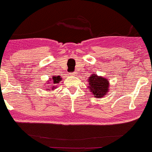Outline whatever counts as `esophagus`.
<instances>
[{
    "instance_id": "esophagus-1",
    "label": "esophagus",
    "mask_w": 152,
    "mask_h": 152,
    "mask_svg": "<svg viewBox=\"0 0 152 152\" xmlns=\"http://www.w3.org/2000/svg\"><path fill=\"white\" fill-rule=\"evenodd\" d=\"M71 75H72V76H76V73H71Z\"/></svg>"
}]
</instances>
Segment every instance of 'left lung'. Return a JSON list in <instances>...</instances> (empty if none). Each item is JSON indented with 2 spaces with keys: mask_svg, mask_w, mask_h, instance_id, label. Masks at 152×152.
I'll return each mask as SVG.
<instances>
[{
  "mask_svg": "<svg viewBox=\"0 0 152 152\" xmlns=\"http://www.w3.org/2000/svg\"><path fill=\"white\" fill-rule=\"evenodd\" d=\"M88 80L89 83L88 88L92 92L94 97L102 98L107 94L110 90V82L108 79L93 73Z\"/></svg>",
  "mask_w": 152,
  "mask_h": 152,
  "instance_id": "1",
  "label": "left lung"
}]
</instances>
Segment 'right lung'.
<instances>
[{
  "label": "right lung",
  "mask_w": 152,
  "mask_h": 152,
  "mask_svg": "<svg viewBox=\"0 0 152 152\" xmlns=\"http://www.w3.org/2000/svg\"><path fill=\"white\" fill-rule=\"evenodd\" d=\"M61 80H62V79L60 76H53L52 78H49V79L47 81L46 84L51 85V87H49V86H48L47 90L49 91V90H51V89H52V90H54V89L57 87V86H55V85L59 83ZM51 87L52 88V89L50 88Z\"/></svg>",
  "instance_id": "right-lung-1"
}]
</instances>
